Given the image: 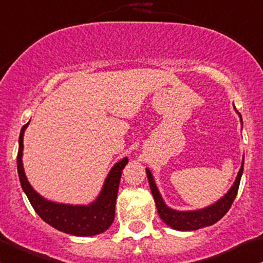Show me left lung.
I'll list each match as a JSON object with an SVG mask.
<instances>
[{
    "instance_id": "8db88e82",
    "label": "left lung",
    "mask_w": 263,
    "mask_h": 263,
    "mask_svg": "<svg viewBox=\"0 0 263 263\" xmlns=\"http://www.w3.org/2000/svg\"><path fill=\"white\" fill-rule=\"evenodd\" d=\"M239 117H241V115H239ZM241 122H242V117H241ZM242 173H243V162H242L241 170H239L238 175H237L233 186H232L224 197L219 199L217 203L212 204L211 206H206V208L204 209H199V211L179 212V211H174V209H170L166 204L164 203L159 190H157L156 184H155L153 175H151V171L148 170V168H146L148 184H150L151 193H153L155 203H156L157 213H159L160 218H161L167 226H170L171 228L174 229H178V231H197V229L204 228V227H209L214 224V223H217L218 220L222 219V218L224 217L226 213L229 211V208H231L234 199H236L237 193H238L239 182H241Z\"/></svg>"
}]
</instances>
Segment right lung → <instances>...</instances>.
<instances>
[{
  "mask_svg": "<svg viewBox=\"0 0 263 263\" xmlns=\"http://www.w3.org/2000/svg\"><path fill=\"white\" fill-rule=\"evenodd\" d=\"M26 123L22 126L18 139V154H17V173L20 178L21 186L25 194L29 198L32 208L40 215L41 219L48 224L54 227L58 231L73 236H96L109 228L115 220L116 199H117L118 185H120L121 174L123 167L128 162L127 157L112 167L107 176L101 194L89 205H68V204H58L54 201L46 200L37 194L31 187L25 175L22 166V141L24 132L27 127Z\"/></svg>",
  "mask_w": 263,
  "mask_h": 263,
  "instance_id": "add662e5",
  "label": "right lung"
}]
</instances>
